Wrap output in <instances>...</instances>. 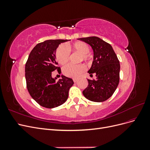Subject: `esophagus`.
<instances>
[{
    "label": "esophagus",
    "mask_w": 150,
    "mask_h": 150,
    "mask_svg": "<svg viewBox=\"0 0 150 150\" xmlns=\"http://www.w3.org/2000/svg\"><path fill=\"white\" fill-rule=\"evenodd\" d=\"M78 79H76V78H74V79H73V81H74V83H76L77 81H78Z\"/></svg>",
    "instance_id": "1"
}]
</instances>
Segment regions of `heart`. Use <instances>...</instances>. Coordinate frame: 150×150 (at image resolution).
Segmentation results:
<instances>
[{"label":"heart","instance_id":"1","mask_svg":"<svg viewBox=\"0 0 150 150\" xmlns=\"http://www.w3.org/2000/svg\"><path fill=\"white\" fill-rule=\"evenodd\" d=\"M72 50L81 54V60H88L89 55L90 48L88 45L84 42H77L70 46L61 45L56 50V57L59 64H64L69 61L70 57V51ZM84 65L68 64L62 68V72L69 78H78L85 71Z\"/></svg>","mask_w":150,"mask_h":150}]
</instances>
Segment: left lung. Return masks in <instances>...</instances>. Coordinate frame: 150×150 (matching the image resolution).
Masks as SVG:
<instances>
[{"mask_svg":"<svg viewBox=\"0 0 150 150\" xmlns=\"http://www.w3.org/2000/svg\"><path fill=\"white\" fill-rule=\"evenodd\" d=\"M91 46L93 61L88 73L96 80L88 79V86L83 91L85 98L94 102H103L110 98L115 93L120 82V64L111 45L98 37L78 39Z\"/></svg>","mask_w":150,"mask_h":150,"instance_id":"obj_1","label":"left lung"}]
</instances>
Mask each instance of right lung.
I'll return each mask as SVG.
<instances>
[{
    "label": "right lung",
    "mask_w": 150,
    "mask_h": 150,
    "mask_svg": "<svg viewBox=\"0 0 150 150\" xmlns=\"http://www.w3.org/2000/svg\"><path fill=\"white\" fill-rule=\"evenodd\" d=\"M69 40H47L38 44L32 50L25 67L26 85L28 91L39 105L54 108L67 99L69 90L73 85L72 79L61 76L56 81L52 72H61L56 61V51L59 44Z\"/></svg>",
    "instance_id": "obj_1"
}]
</instances>
